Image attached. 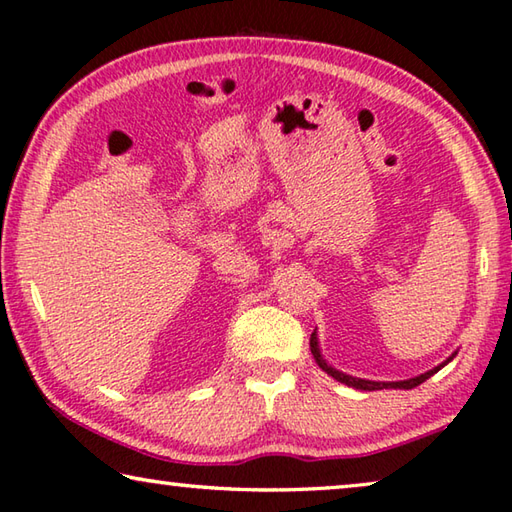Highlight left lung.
<instances>
[{"instance_id": "8db88e82", "label": "left lung", "mask_w": 512, "mask_h": 512, "mask_svg": "<svg viewBox=\"0 0 512 512\" xmlns=\"http://www.w3.org/2000/svg\"><path fill=\"white\" fill-rule=\"evenodd\" d=\"M311 353H313V358H315V362H318L320 365V369H324L327 371L329 376H333L336 380H340V383H345V385H349V387H356V389H365V392H374V389H412V387H416V385H421V383H425L427 378L430 376H434L436 371H439L441 367H445L448 365V362L452 360V358H448L443 362V365H439V367H434V369H430V371H425V374H421V376H416V378H410V380H398V383H374V380H362V378H353V376H347V374H342V371H338V369H333V367H329L327 362H324V358L320 356V349H318V338H315V333H311Z\"/></svg>"}]
</instances>
